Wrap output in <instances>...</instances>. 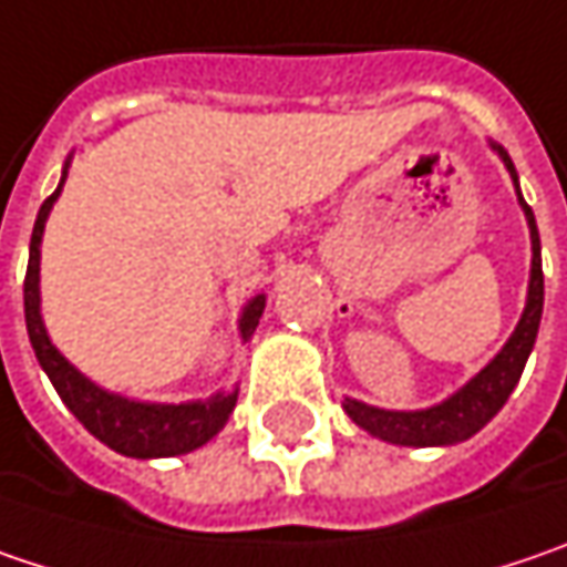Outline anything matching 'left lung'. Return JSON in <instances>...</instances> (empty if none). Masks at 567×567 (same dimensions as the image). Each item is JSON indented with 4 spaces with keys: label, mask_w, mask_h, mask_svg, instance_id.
I'll return each mask as SVG.
<instances>
[{
    "label": "left lung",
    "mask_w": 567,
    "mask_h": 567,
    "mask_svg": "<svg viewBox=\"0 0 567 567\" xmlns=\"http://www.w3.org/2000/svg\"><path fill=\"white\" fill-rule=\"evenodd\" d=\"M491 147L504 159V166H507V173H511V179L516 185L519 208H523L526 224H529L533 266H529L526 308H523V317H519L516 330L511 333V340L504 343V350L497 352L472 382L462 384L446 401H440V404H433L426 411H382V408H372V404H362L355 398H347L343 401V411L352 416V423L362 426V430H369L372 436H379L384 443L423 450V446H452V443H462V440L475 436L484 423L507 404L511 391H514L519 375H523V365H526V359L533 352V343H536L539 320H543V295H546L539 230H536L533 208L519 195V183H516V169L514 163H511V156H507L504 147H497V144H491Z\"/></svg>",
    "instance_id": "obj_1"
}]
</instances>
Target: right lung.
Instances as JSON below:
<instances>
[{"instance_id":"add662e5","label":"right lung","mask_w":567,"mask_h":567,"mask_svg":"<svg viewBox=\"0 0 567 567\" xmlns=\"http://www.w3.org/2000/svg\"><path fill=\"white\" fill-rule=\"evenodd\" d=\"M66 183V166L63 179L56 185L51 198L41 205L34 230H31V252H28V276H24V323H28V340L34 347V355L48 379L63 398V404L73 411V416L85 430L102 440L109 450L131 455V458H166V455H185V452L205 446L212 436H217L234 414L237 404V388L217 391L208 401H185V404H147V401H131L112 394L95 382H89L76 365L66 362V355L56 350L48 337L44 317H41V237L44 224L51 215L53 202ZM266 308V295H256L247 301L240 315V337L244 343L252 337L259 317Z\"/></svg>"}]
</instances>
